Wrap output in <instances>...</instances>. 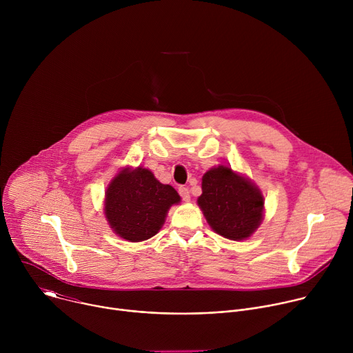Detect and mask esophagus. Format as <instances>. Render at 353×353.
<instances>
[{
  "mask_svg": "<svg viewBox=\"0 0 353 353\" xmlns=\"http://www.w3.org/2000/svg\"><path fill=\"white\" fill-rule=\"evenodd\" d=\"M179 192H180L181 198L185 201V203H188V201H190V191H188V188L187 187H180Z\"/></svg>",
  "mask_w": 353,
  "mask_h": 353,
  "instance_id": "obj_1",
  "label": "esophagus"
}]
</instances>
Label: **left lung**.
<instances>
[{
	"label": "left lung",
	"instance_id": "obj_1",
	"mask_svg": "<svg viewBox=\"0 0 353 353\" xmlns=\"http://www.w3.org/2000/svg\"><path fill=\"white\" fill-rule=\"evenodd\" d=\"M203 194L196 199L208 225L229 240H245L264 219V195L244 174L228 165L211 168L203 176Z\"/></svg>",
	"mask_w": 353,
	"mask_h": 353
}]
</instances>
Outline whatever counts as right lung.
Segmentation results:
<instances>
[{
	"label": "right lung",
	"mask_w": 353,
	"mask_h": 353,
	"mask_svg": "<svg viewBox=\"0 0 353 353\" xmlns=\"http://www.w3.org/2000/svg\"><path fill=\"white\" fill-rule=\"evenodd\" d=\"M179 192L162 184L146 168H123L110 180L103 211L110 229L123 240L137 243L155 236L170 207L180 204Z\"/></svg>",
	"instance_id": "right-lung-1"
}]
</instances>
